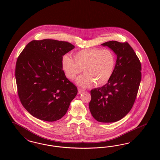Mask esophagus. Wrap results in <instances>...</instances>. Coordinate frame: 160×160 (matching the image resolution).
Masks as SVG:
<instances>
[{
	"label": "esophagus",
	"instance_id": "1",
	"mask_svg": "<svg viewBox=\"0 0 160 160\" xmlns=\"http://www.w3.org/2000/svg\"><path fill=\"white\" fill-rule=\"evenodd\" d=\"M84 92V90H83V89H82V88H78V94H81L82 93H83Z\"/></svg>",
	"mask_w": 160,
	"mask_h": 160
}]
</instances>
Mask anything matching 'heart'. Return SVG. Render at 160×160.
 I'll return each mask as SVG.
<instances>
[{
	"mask_svg": "<svg viewBox=\"0 0 160 160\" xmlns=\"http://www.w3.org/2000/svg\"><path fill=\"white\" fill-rule=\"evenodd\" d=\"M74 58L64 55L61 66L66 77L73 80L78 74H84L78 77L77 84L88 88L94 84L96 86L104 85L112 77L115 69L116 60L113 52L109 49L92 48L76 51Z\"/></svg>",
	"mask_w": 160,
	"mask_h": 160,
	"instance_id": "b5f03b06",
	"label": "heart"
}]
</instances>
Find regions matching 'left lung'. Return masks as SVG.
Wrapping results in <instances>:
<instances>
[{
  "mask_svg": "<svg viewBox=\"0 0 160 160\" xmlns=\"http://www.w3.org/2000/svg\"><path fill=\"white\" fill-rule=\"evenodd\" d=\"M102 45L115 53L116 64L109 82L90 91L88 106L97 121L110 123L121 120L132 109L141 80V64L127 42L110 41Z\"/></svg>",
  "mask_w": 160,
  "mask_h": 160,
  "instance_id": "8db88e82",
  "label": "left lung"
}]
</instances>
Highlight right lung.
Wrapping results in <instances>:
<instances>
[{"instance_id": "1", "label": "right lung", "mask_w": 160, "mask_h": 160, "mask_svg": "<svg viewBox=\"0 0 160 160\" xmlns=\"http://www.w3.org/2000/svg\"><path fill=\"white\" fill-rule=\"evenodd\" d=\"M74 47L66 41L33 40L18 57V96L25 109L37 119L59 120L77 95V87L66 77L61 66L62 56Z\"/></svg>"}]
</instances>
